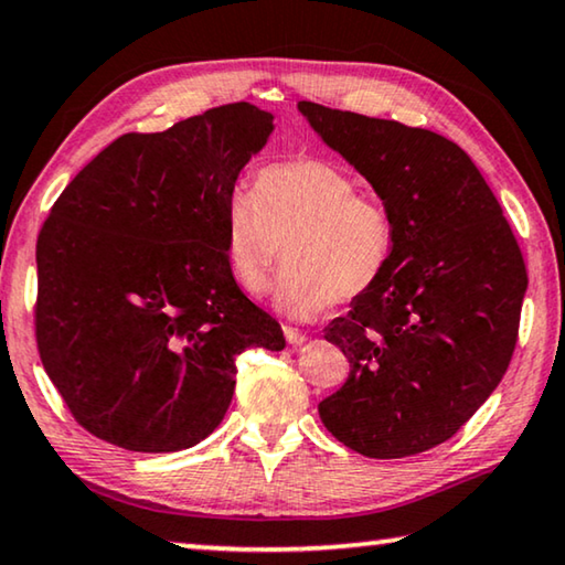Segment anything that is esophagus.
<instances>
[{
  "label": "esophagus",
  "instance_id": "obj_1",
  "mask_svg": "<svg viewBox=\"0 0 565 565\" xmlns=\"http://www.w3.org/2000/svg\"><path fill=\"white\" fill-rule=\"evenodd\" d=\"M285 341H288L290 345H300V343H306V333L298 331V328L285 326Z\"/></svg>",
  "mask_w": 565,
  "mask_h": 565
}]
</instances>
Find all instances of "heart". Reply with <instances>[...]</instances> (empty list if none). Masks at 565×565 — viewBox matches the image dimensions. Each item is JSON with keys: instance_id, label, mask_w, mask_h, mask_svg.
Listing matches in <instances>:
<instances>
[{"instance_id": "obj_1", "label": "heart", "mask_w": 565, "mask_h": 565, "mask_svg": "<svg viewBox=\"0 0 565 565\" xmlns=\"http://www.w3.org/2000/svg\"><path fill=\"white\" fill-rule=\"evenodd\" d=\"M222 239L234 282L259 292L282 255L275 306L318 316L379 285L392 263L396 224L376 194L355 192L349 171L323 159H290L257 171L253 194L234 189L222 210Z\"/></svg>"}]
</instances>
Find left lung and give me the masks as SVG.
Returning a JSON list of instances; mask_svg holds the SVG:
<instances>
[{
	"label": "left lung",
	"instance_id": "1",
	"mask_svg": "<svg viewBox=\"0 0 565 565\" xmlns=\"http://www.w3.org/2000/svg\"><path fill=\"white\" fill-rule=\"evenodd\" d=\"M298 108L366 177L396 224L386 275L326 328L351 373L318 404L320 419L363 457L427 452L505 376L527 290L523 253L455 141L310 100Z\"/></svg>",
	"mask_w": 565,
	"mask_h": 565
}]
</instances>
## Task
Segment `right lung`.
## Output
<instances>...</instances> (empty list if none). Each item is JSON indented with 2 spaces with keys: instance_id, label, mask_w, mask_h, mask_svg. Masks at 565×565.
I'll use <instances>...</instances> for the list:
<instances>
[{
  "instance_id": "add662e5",
  "label": "right lung",
  "mask_w": 565,
  "mask_h": 565,
  "mask_svg": "<svg viewBox=\"0 0 565 565\" xmlns=\"http://www.w3.org/2000/svg\"><path fill=\"white\" fill-rule=\"evenodd\" d=\"M273 113L230 103L106 146L38 237L34 335L83 429L131 452H179L220 427L234 359L282 351L280 323L230 273L222 210Z\"/></svg>"
}]
</instances>
